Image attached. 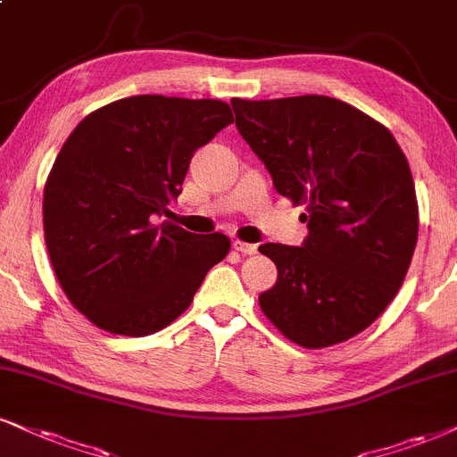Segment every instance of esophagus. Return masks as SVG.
I'll return each mask as SVG.
<instances>
[{"label": "esophagus", "instance_id": "34e87169", "mask_svg": "<svg viewBox=\"0 0 457 457\" xmlns=\"http://www.w3.org/2000/svg\"><path fill=\"white\" fill-rule=\"evenodd\" d=\"M233 247L237 252H241V254H256L258 252V247L254 244H245V241H239V239L233 241Z\"/></svg>", "mask_w": 457, "mask_h": 457}]
</instances>
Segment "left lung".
Listing matches in <instances>:
<instances>
[{"label":"left lung","mask_w":457,"mask_h":457,"mask_svg":"<svg viewBox=\"0 0 457 457\" xmlns=\"http://www.w3.org/2000/svg\"><path fill=\"white\" fill-rule=\"evenodd\" d=\"M230 105L275 190L307 210L301 247H258L278 267L275 286L258 296L262 313L301 347L352 339L398 295L418 244L407 156L381 122L326 95Z\"/></svg>","instance_id":"left-lung-1"}]
</instances>
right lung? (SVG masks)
<instances>
[{
    "mask_svg": "<svg viewBox=\"0 0 457 457\" xmlns=\"http://www.w3.org/2000/svg\"><path fill=\"white\" fill-rule=\"evenodd\" d=\"M230 122L224 101L135 95L91 112L65 139L44 186V239L65 296L97 328L162 330L228 254L227 235L156 216L182 193L195 152Z\"/></svg>",
    "mask_w": 457,
    "mask_h": 457,
    "instance_id": "1",
    "label": "right lung"
}]
</instances>
